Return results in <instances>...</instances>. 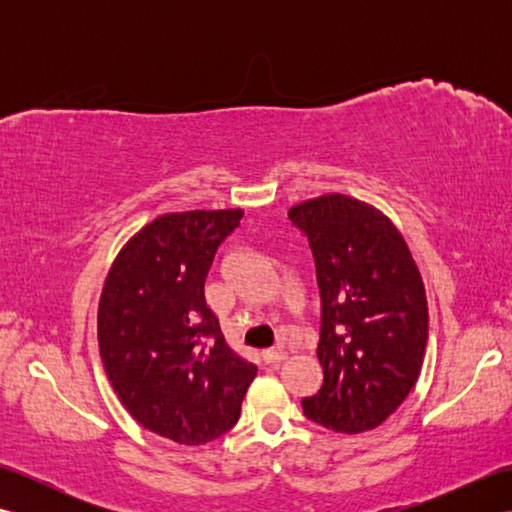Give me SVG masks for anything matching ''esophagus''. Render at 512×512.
Instances as JSON below:
<instances>
[{
  "label": "esophagus",
  "instance_id": "1",
  "mask_svg": "<svg viewBox=\"0 0 512 512\" xmlns=\"http://www.w3.org/2000/svg\"><path fill=\"white\" fill-rule=\"evenodd\" d=\"M262 358L266 363H281L286 358V350H284V347H275V350L262 352Z\"/></svg>",
  "mask_w": 512,
  "mask_h": 512
}]
</instances>
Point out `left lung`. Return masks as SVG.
I'll return each instance as SVG.
<instances>
[{"mask_svg": "<svg viewBox=\"0 0 512 512\" xmlns=\"http://www.w3.org/2000/svg\"><path fill=\"white\" fill-rule=\"evenodd\" d=\"M321 299L323 385L301 400L325 429L378 427L416 385L429 336L427 297L405 239L374 206L341 193L292 206Z\"/></svg>", "mask_w": 512, "mask_h": 512, "instance_id": "1", "label": "left lung"}]
</instances>
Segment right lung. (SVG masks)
I'll list each match as a JSON object with an SVG mask.
<instances>
[{
  "instance_id": "right-lung-1",
  "label": "right lung",
  "mask_w": 512,
  "mask_h": 512,
  "mask_svg": "<svg viewBox=\"0 0 512 512\" xmlns=\"http://www.w3.org/2000/svg\"><path fill=\"white\" fill-rule=\"evenodd\" d=\"M244 211L156 217L105 279L99 347L125 409L173 442L198 447L235 427L257 367L226 345L204 301L217 248Z\"/></svg>"
}]
</instances>
